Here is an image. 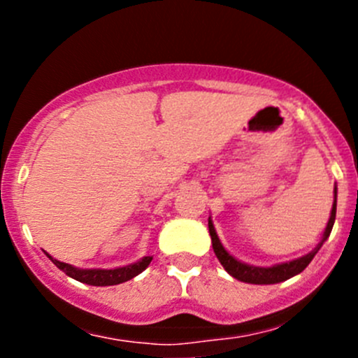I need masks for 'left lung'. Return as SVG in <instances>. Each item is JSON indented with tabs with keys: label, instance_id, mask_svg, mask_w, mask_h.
Returning <instances> with one entry per match:
<instances>
[{
	"label": "left lung",
	"instance_id": "1",
	"mask_svg": "<svg viewBox=\"0 0 358 358\" xmlns=\"http://www.w3.org/2000/svg\"><path fill=\"white\" fill-rule=\"evenodd\" d=\"M334 220H336V189H334V204H333V209H331V218L329 222H327L326 232H324L322 241H320L319 246L313 249L312 252H308V255L301 256V258L282 263V265L270 266V268L251 266V265H246V263L237 262V259L234 258V256H230L229 252L225 251V248L222 246V243H220L218 236H216L215 232V227H213L211 220H209L208 227H209V236H211V243H213V249H215L216 258L220 259L223 268H225L230 275L236 277L237 280H243V282H248V284H277L298 275L299 272H303V270L308 266V263L312 262L313 256L317 255V251H319L320 246H322L324 241L329 237L331 230H333V225H334Z\"/></svg>",
	"mask_w": 358,
	"mask_h": 358
}]
</instances>
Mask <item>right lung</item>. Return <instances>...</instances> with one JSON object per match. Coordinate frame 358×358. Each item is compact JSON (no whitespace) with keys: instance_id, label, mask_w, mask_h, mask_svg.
<instances>
[{"instance_id":"1","label":"right lung","mask_w":358,"mask_h":358,"mask_svg":"<svg viewBox=\"0 0 358 358\" xmlns=\"http://www.w3.org/2000/svg\"><path fill=\"white\" fill-rule=\"evenodd\" d=\"M48 258L55 263L57 268H60L62 272H66L69 277L79 280V282L90 284V286H115V284L126 282V280L133 279V277H136L138 273H142L143 270L149 266V263L152 262V256H145V258L140 259L138 263H133V265H128V266H121V268L81 270V268H76V266L69 265V263H62V262H59V259H53L50 255H48Z\"/></svg>"}]
</instances>
